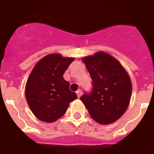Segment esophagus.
<instances>
[{
    "label": "esophagus",
    "instance_id": "1",
    "mask_svg": "<svg viewBox=\"0 0 154 154\" xmlns=\"http://www.w3.org/2000/svg\"><path fill=\"white\" fill-rule=\"evenodd\" d=\"M76 93H77V95L78 98H80V97L81 96V90H77V91H76Z\"/></svg>",
    "mask_w": 154,
    "mask_h": 154
}]
</instances>
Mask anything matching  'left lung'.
Instances as JSON below:
<instances>
[{"label": "left lung", "mask_w": 154, "mask_h": 154, "mask_svg": "<svg viewBox=\"0 0 154 154\" xmlns=\"http://www.w3.org/2000/svg\"><path fill=\"white\" fill-rule=\"evenodd\" d=\"M92 80V90L81 100L92 119L101 125L117 121L125 113L131 96L128 73L112 55L103 51L83 58Z\"/></svg>", "instance_id": "left-lung-1"}]
</instances>
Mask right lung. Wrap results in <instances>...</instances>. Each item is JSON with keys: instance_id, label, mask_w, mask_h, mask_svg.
I'll return each instance as SVG.
<instances>
[{"instance_id": "1", "label": "right lung", "mask_w": 154, "mask_h": 154, "mask_svg": "<svg viewBox=\"0 0 154 154\" xmlns=\"http://www.w3.org/2000/svg\"><path fill=\"white\" fill-rule=\"evenodd\" d=\"M73 58L50 54L36 64L28 77L25 95L31 111L40 121L53 122L66 112L70 102L77 99L69 90L63 74Z\"/></svg>"}]
</instances>
